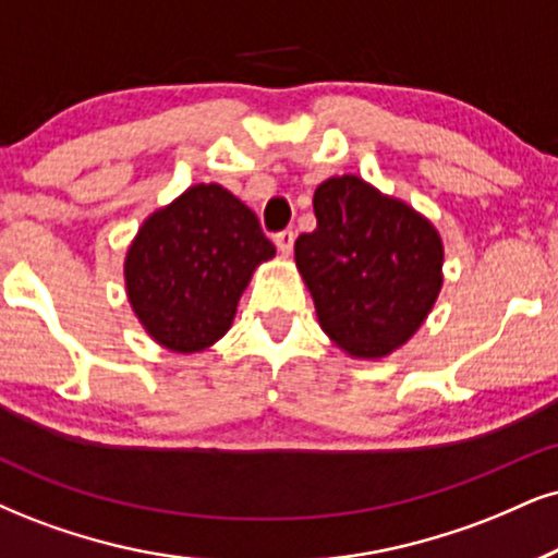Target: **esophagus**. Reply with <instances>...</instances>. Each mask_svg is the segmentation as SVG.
Here are the masks:
<instances>
[{
    "instance_id": "34e87169",
    "label": "esophagus",
    "mask_w": 558,
    "mask_h": 558,
    "mask_svg": "<svg viewBox=\"0 0 558 558\" xmlns=\"http://www.w3.org/2000/svg\"><path fill=\"white\" fill-rule=\"evenodd\" d=\"M274 243H277V251L281 253V256H290L292 245H294V232H292V230L279 232V235L274 238Z\"/></svg>"
}]
</instances>
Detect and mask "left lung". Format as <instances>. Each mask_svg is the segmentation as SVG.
<instances>
[{
  "instance_id": "1",
  "label": "left lung",
  "mask_w": 558,
  "mask_h": 558,
  "mask_svg": "<svg viewBox=\"0 0 558 558\" xmlns=\"http://www.w3.org/2000/svg\"><path fill=\"white\" fill-rule=\"evenodd\" d=\"M313 209L318 227L294 240V264L323 333L352 360L393 354L442 290L437 227L352 173L323 181Z\"/></svg>"
}]
</instances>
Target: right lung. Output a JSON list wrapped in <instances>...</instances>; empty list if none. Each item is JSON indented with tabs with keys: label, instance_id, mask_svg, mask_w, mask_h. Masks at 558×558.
Returning <instances> with one entry per match:
<instances>
[{
	"label": "right lung",
	"instance_id": "obj_1",
	"mask_svg": "<svg viewBox=\"0 0 558 558\" xmlns=\"http://www.w3.org/2000/svg\"><path fill=\"white\" fill-rule=\"evenodd\" d=\"M274 256L277 247L238 196L196 183L144 219L126 247L123 284L149 339L198 354L230 331L253 271Z\"/></svg>",
	"mask_w": 558,
	"mask_h": 558
}]
</instances>
